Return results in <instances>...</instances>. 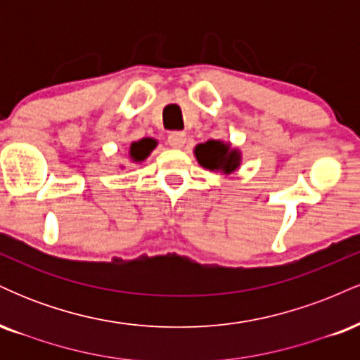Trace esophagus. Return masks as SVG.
Here are the masks:
<instances>
[{
  "label": "esophagus",
  "mask_w": 360,
  "mask_h": 360,
  "mask_svg": "<svg viewBox=\"0 0 360 360\" xmlns=\"http://www.w3.org/2000/svg\"><path fill=\"white\" fill-rule=\"evenodd\" d=\"M167 142H169V146H172V147H183L184 143H186V134L184 131H179V130H174V131H171V134H169V137H167Z\"/></svg>",
  "instance_id": "esophagus-1"
}]
</instances>
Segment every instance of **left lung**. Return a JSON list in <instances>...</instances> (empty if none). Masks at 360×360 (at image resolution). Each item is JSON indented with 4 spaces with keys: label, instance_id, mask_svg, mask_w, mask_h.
Masks as SVG:
<instances>
[{
    "label": "left lung",
    "instance_id": "1",
    "mask_svg": "<svg viewBox=\"0 0 360 360\" xmlns=\"http://www.w3.org/2000/svg\"><path fill=\"white\" fill-rule=\"evenodd\" d=\"M194 154H196L198 162L203 167L210 169V171L221 169L226 174L235 171L238 167V162H240V157H238L237 152H230L229 147L225 143L218 142V140H208V142L200 143Z\"/></svg>",
    "mask_w": 360,
    "mask_h": 360
}]
</instances>
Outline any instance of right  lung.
I'll list each match as a JSON object with an SVG mask.
<instances>
[{
	"instance_id": "1",
	"label": "right lung",
	"mask_w": 360,
	"mask_h": 360,
	"mask_svg": "<svg viewBox=\"0 0 360 360\" xmlns=\"http://www.w3.org/2000/svg\"><path fill=\"white\" fill-rule=\"evenodd\" d=\"M155 147V140L142 139L140 142H134L130 147V157L134 160H143L150 154L152 148Z\"/></svg>"
}]
</instances>
